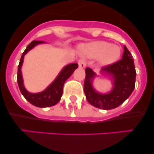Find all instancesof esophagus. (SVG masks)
<instances>
[{"label":"esophagus","mask_w":154,"mask_h":154,"mask_svg":"<svg viewBox=\"0 0 154 154\" xmlns=\"http://www.w3.org/2000/svg\"><path fill=\"white\" fill-rule=\"evenodd\" d=\"M86 64H87V63H86V61L84 60H79V66L80 68H85V67L86 66Z\"/></svg>","instance_id":"1"}]
</instances>
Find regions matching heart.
<instances>
[{"label":"heart","instance_id":"b5f03b06","mask_svg":"<svg viewBox=\"0 0 154 154\" xmlns=\"http://www.w3.org/2000/svg\"><path fill=\"white\" fill-rule=\"evenodd\" d=\"M82 51L88 57L98 58L99 62L103 65L116 62L121 54L119 47L102 41L85 45L82 47Z\"/></svg>","mask_w":154,"mask_h":154}]
</instances>
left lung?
Segmentation results:
<instances>
[{"mask_svg":"<svg viewBox=\"0 0 154 154\" xmlns=\"http://www.w3.org/2000/svg\"><path fill=\"white\" fill-rule=\"evenodd\" d=\"M101 72L111 75L113 79V88L109 93L100 94L92 86L96 73L90 68L85 69L84 91L89 103L102 109H112L122 104L131 95L135 87L136 71L131 53L125 45L120 60L103 66Z\"/></svg>","mask_w":154,"mask_h":154,"instance_id":"obj_1","label":"left lung"}]
</instances>
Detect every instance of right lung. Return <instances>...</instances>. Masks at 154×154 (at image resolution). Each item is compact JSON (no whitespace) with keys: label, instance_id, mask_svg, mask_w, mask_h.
<instances>
[{"label":"right lung","instance_id":"add662e5","mask_svg":"<svg viewBox=\"0 0 154 154\" xmlns=\"http://www.w3.org/2000/svg\"><path fill=\"white\" fill-rule=\"evenodd\" d=\"M44 43L42 41H32L30 44L27 46L24 52L23 53L20 59V63L18 66V72H17V82H18L19 88L21 91L22 94L24 96L26 100L32 103L34 106L38 107H48V106H52L54 105L57 104L60 100L61 97L63 94V85L65 82L69 78L75 69L78 68V64L74 63L69 64L66 66L58 76L54 80L45 91L40 92V93H30L25 88L23 85V77H22L21 68L23 63V58L24 56L30 51L31 49L36 46L39 44Z\"/></svg>","mask_w":154,"mask_h":154}]
</instances>
